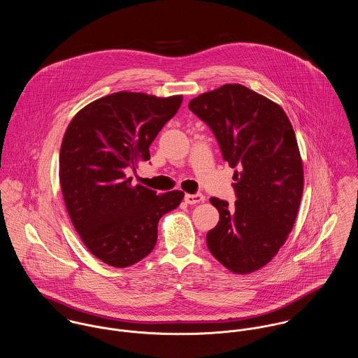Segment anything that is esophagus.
Here are the masks:
<instances>
[{
	"label": "esophagus",
	"mask_w": 358,
	"mask_h": 358,
	"mask_svg": "<svg viewBox=\"0 0 358 358\" xmlns=\"http://www.w3.org/2000/svg\"><path fill=\"white\" fill-rule=\"evenodd\" d=\"M185 201L187 204H200V203H204L205 197L203 194H186L185 196Z\"/></svg>",
	"instance_id": "esophagus-1"
}]
</instances>
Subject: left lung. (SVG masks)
Returning a JSON list of instances; mask_svg holds the SVG:
<instances>
[{
    "label": "left lung",
    "mask_w": 358,
    "mask_h": 358,
    "mask_svg": "<svg viewBox=\"0 0 358 358\" xmlns=\"http://www.w3.org/2000/svg\"><path fill=\"white\" fill-rule=\"evenodd\" d=\"M234 172L236 203L212 197L219 222L206 245L224 267L247 274L267 264L291 233L303 193V165L294 128L277 103L240 84L192 99Z\"/></svg>",
    "instance_id": "left-lung-1"
}]
</instances>
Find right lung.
I'll return each mask as SVG.
<instances>
[{"label":"right lung","instance_id":"add662e5","mask_svg":"<svg viewBox=\"0 0 358 358\" xmlns=\"http://www.w3.org/2000/svg\"><path fill=\"white\" fill-rule=\"evenodd\" d=\"M182 101L115 92L81 108L66 129L59 155L64 204L85 247L108 266L128 267L149 255L158 220L185 197L132 186L125 175L150 159L152 142Z\"/></svg>","mask_w":358,"mask_h":358}]
</instances>
